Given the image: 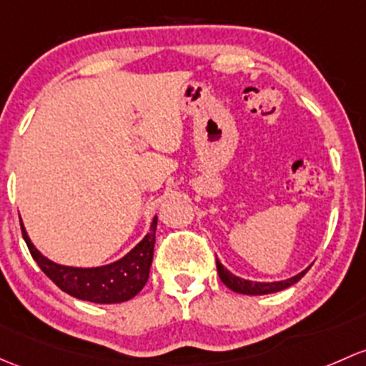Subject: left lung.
I'll return each mask as SVG.
<instances>
[{
  "instance_id": "1",
  "label": "left lung",
  "mask_w": 366,
  "mask_h": 366,
  "mask_svg": "<svg viewBox=\"0 0 366 366\" xmlns=\"http://www.w3.org/2000/svg\"><path fill=\"white\" fill-rule=\"evenodd\" d=\"M307 272H309V268H307V270H303L302 274L291 277V279H287V280H279V282H252V280H245V279H240V277L233 275L232 272L226 270V268L222 267L217 259V274H219V277H221V280L229 287V290L234 291V293H240V295L277 293V291H282V290H286V287L293 286V284L298 282V280L302 279Z\"/></svg>"
}]
</instances>
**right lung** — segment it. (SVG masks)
I'll return each instance as SVG.
<instances>
[{"mask_svg": "<svg viewBox=\"0 0 366 366\" xmlns=\"http://www.w3.org/2000/svg\"><path fill=\"white\" fill-rule=\"evenodd\" d=\"M156 226L157 217H154L151 232L145 234L144 240L122 259L107 264V267L75 268L54 263L44 254L38 252V249L31 244L28 233L21 222L22 238L26 240L31 256L41 268V272L61 291L92 303H121L140 293L142 287L147 282L149 272H151L154 244H156Z\"/></svg>", "mask_w": 366, "mask_h": 366, "instance_id": "1", "label": "right lung"}]
</instances>
